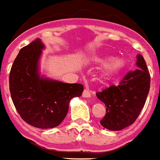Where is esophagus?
<instances>
[{
	"label": "esophagus",
	"mask_w": 160,
	"mask_h": 160,
	"mask_svg": "<svg viewBox=\"0 0 160 160\" xmlns=\"http://www.w3.org/2000/svg\"><path fill=\"white\" fill-rule=\"evenodd\" d=\"M91 91H90L88 89H85L84 91H83V92H82L83 98H90V97H91Z\"/></svg>",
	"instance_id": "1"
}]
</instances>
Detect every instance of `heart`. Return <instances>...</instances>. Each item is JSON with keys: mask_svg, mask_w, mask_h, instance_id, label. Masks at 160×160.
<instances>
[{"mask_svg": "<svg viewBox=\"0 0 160 160\" xmlns=\"http://www.w3.org/2000/svg\"><path fill=\"white\" fill-rule=\"evenodd\" d=\"M109 60H110L109 57H104V58L98 59L97 61L100 62V63H104V62H107ZM125 66H126V61L125 60L122 59V58H113L112 60L108 61L104 65L103 73L107 77L115 76V75L119 74L121 71L125 69Z\"/></svg>", "mask_w": 160, "mask_h": 160, "instance_id": "b5f03b06", "label": "heart"}]
</instances>
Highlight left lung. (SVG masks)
<instances>
[{
    "label": "left lung",
    "instance_id": "obj_1",
    "mask_svg": "<svg viewBox=\"0 0 160 160\" xmlns=\"http://www.w3.org/2000/svg\"><path fill=\"white\" fill-rule=\"evenodd\" d=\"M136 65L138 69L129 71L119 85H112L96 93L97 98L106 107V114L100 121L105 129L117 131L129 126L144 107L151 77L145 60L140 54L137 56Z\"/></svg>",
    "mask_w": 160,
    "mask_h": 160
}]
</instances>
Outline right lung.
<instances>
[{
	"instance_id": "right-lung-1",
	"label": "right lung",
	"mask_w": 160,
	"mask_h": 160,
	"mask_svg": "<svg viewBox=\"0 0 160 160\" xmlns=\"http://www.w3.org/2000/svg\"><path fill=\"white\" fill-rule=\"evenodd\" d=\"M43 49L44 45L36 39L19 51L9 73V91L23 121L39 129H52L65 119L69 101L81 96L83 86L40 76L39 63Z\"/></svg>"
}]
</instances>
